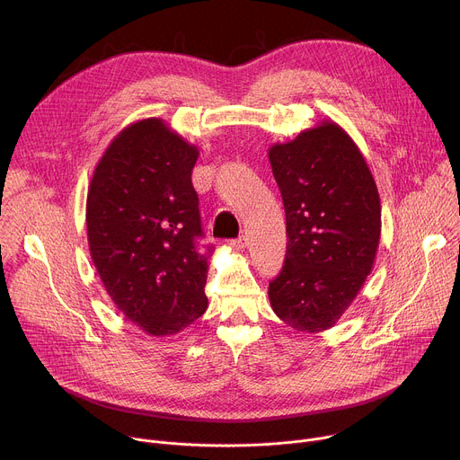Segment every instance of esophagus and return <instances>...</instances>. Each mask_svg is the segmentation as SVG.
Returning <instances> with one entry per match:
<instances>
[{
	"mask_svg": "<svg viewBox=\"0 0 460 460\" xmlns=\"http://www.w3.org/2000/svg\"><path fill=\"white\" fill-rule=\"evenodd\" d=\"M231 245H233L234 249H243V247L247 245V238H245V236H238L236 240H231Z\"/></svg>",
	"mask_w": 460,
	"mask_h": 460,
	"instance_id": "34e87169",
	"label": "esophagus"
}]
</instances>
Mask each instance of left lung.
<instances>
[{"label": "left lung", "instance_id": "1", "mask_svg": "<svg viewBox=\"0 0 460 460\" xmlns=\"http://www.w3.org/2000/svg\"><path fill=\"white\" fill-rule=\"evenodd\" d=\"M270 163L288 234L270 303L288 326L317 333L336 324L372 270L380 194L359 148L332 120L273 145Z\"/></svg>", "mask_w": 460, "mask_h": 460}]
</instances>
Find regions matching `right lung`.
Segmentation results:
<instances>
[{
  "instance_id": "1",
  "label": "right lung",
  "mask_w": 460,
  "mask_h": 460,
  "mask_svg": "<svg viewBox=\"0 0 460 460\" xmlns=\"http://www.w3.org/2000/svg\"><path fill=\"white\" fill-rule=\"evenodd\" d=\"M198 148L150 117L101 157L86 203L88 243L115 306L150 336H172L207 310L211 245L203 238L192 169Z\"/></svg>"
}]
</instances>
